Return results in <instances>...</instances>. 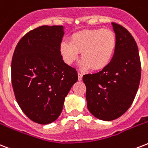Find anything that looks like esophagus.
<instances>
[{
  "mask_svg": "<svg viewBox=\"0 0 148 148\" xmlns=\"http://www.w3.org/2000/svg\"><path fill=\"white\" fill-rule=\"evenodd\" d=\"M82 77H83V74H81V73H78V80L79 81H82Z\"/></svg>",
  "mask_w": 148,
  "mask_h": 148,
  "instance_id": "34e87169",
  "label": "esophagus"
}]
</instances>
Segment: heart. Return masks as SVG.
<instances>
[{"instance_id":"heart-1","label":"heart","mask_w":148,"mask_h":148,"mask_svg":"<svg viewBox=\"0 0 148 148\" xmlns=\"http://www.w3.org/2000/svg\"><path fill=\"white\" fill-rule=\"evenodd\" d=\"M116 47V35L109 29L84 30L74 33L70 42H62L60 51L66 64H71L82 52L83 59L79 67L83 71L90 69L100 71L111 62Z\"/></svg>"}]
</instances>
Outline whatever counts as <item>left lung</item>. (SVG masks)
<instances>
[{"mask_svg":"<svg viewBox=\"0 0 148 148\" xmlns=\"http://www.w3.org/2000/svg\"><path fill=\"white\" fill-rule=\"evenodd\" d=\"M116 47L110 64L96 74L83 76L87 106L95 117L111 121L121 116L133 103L139 88L141 66L134 37L120 25L112 23Z\"/></svg>","mask_w":148,"mask_h":148,"instance_id":"obj_1","label":"left lung"}]
</instances>
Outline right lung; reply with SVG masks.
Returning a JSON list of instances; mask_svg holds the SVG:
<instances>
[{
	"mask_svg": "<svg viewBox=\"0 0 148 148\" xmlns=\"http://www.w3.org/2000/svg\"><path fill=\"white\" fill-rule=\"evenodd\" d=\"M64 35L62 25L38 27L20 39L13 54L15 99L25 114L37 123L49 124L59 117L65 97L78 79L60 51Z\"/></svg>",
	"mask_w": 148,
	"mask_h": 148,
	"instance_id": "1",
	"label": "right lung"
}]
</instances>
